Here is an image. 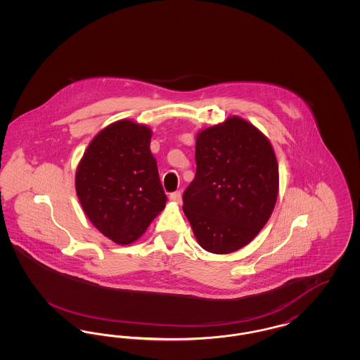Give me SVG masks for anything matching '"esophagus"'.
I'll return each instance as SVG.
<instances>
[{
    "instance_id": "1",
    "label": "esophagus",
    "mask_w": 360,
    "mask_h": 360,
    "mask_svg": "<svg viewBox=\"0 0 360 360\" xmlns=\"http://www.w3.org/2000/svg\"><path fill=\"white\" fill-rule=\"evenodd\" d=\"M170 200L174 201V202H176V204H181L182 202V194H181V191H174L170 194Z\"/></svg>"
}]
</instances>
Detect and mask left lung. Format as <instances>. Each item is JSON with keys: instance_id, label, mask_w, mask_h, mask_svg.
<instances>
[{"instance_id": "8db88e82", "label": "left lung", "mask_w": 360, "mask_h": 360, "mask_svg": "<svg viewBox=\"0 0 360 360\" xmlns=\"http://www.w3.org/2000/svg\"><path fill=\"white\" fill-rule=\"evenodd\" d=\"M195 176L184 193V212L200 245L229 254L267 223L278 195V163L270 141L239 117L198 134Z\"/></svg>"}]
</instances>
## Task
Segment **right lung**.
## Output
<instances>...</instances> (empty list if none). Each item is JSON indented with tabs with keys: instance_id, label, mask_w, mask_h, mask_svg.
Here are the masks:
<instances>
[{
	"instance_id": "add662e5",
	"label": "right lung",
	"mask_w": 360,
	"mask_h": 360,
	"mask_svg": "<svg viewBox=\"0 0 360 360\" xmlns=\"http://www.w3.org/2000/svg\"><path fill=\"white\" fill-rule=\"evenodd\" d=\"M151 129L121 120L89 144L77 169L75 188L86 216L106 238L129 244L166 205Z\"/></svg>"
}]
</instances>
